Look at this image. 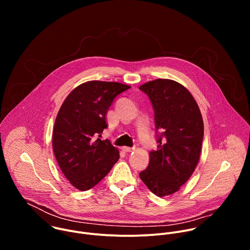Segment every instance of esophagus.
Listing matches in <instances>:
<instances>
[{
    "label": "esophagus",
    "instance_id": "1",
    "mask_svg": "<svg viewBox=\"0 0 250 250\" xmlns=\"http://www.w3.org/2000/svg\"><path fill=\"white\" fill-rule=\"evenodd\" d=\"M123 150H124L125 152H131V151L134 150V148H133V147H126V146H124V147H123Z\"/></svg>",
    "mask_w": 250,
    "mask_h": 250
}]
</instances>
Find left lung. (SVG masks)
I'll return each instance as SVG.
<instances>
[{
  "instance_id": "left-lung-1",
  "label": "left lung",
  "mask_w": 250,
  "mask_h": 250,
  "mask_svg": "<svg viewBox=\"0 0 250 250\" xmlns=\"http://www.w3.org/2000/svg\"><path fill=\"white\" fill-rule=\"evenodd\" d=\"M139 89L152 104L158 142L139 177L153 194L164 197L179 190L197 167L204 123L194 97L180 83L156 79Z\"/></svg>"
}]
</instances>
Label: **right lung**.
I'll return each instance as SVG.
<instances>
[{"label": "right lung", "instance_id": "1", "mask_svg": "<svg viewBox=\"0 0 250 250\" xmlns=\"http://www.w3.org/2000/svg\"><path fill=\"white\" fill-rule=\"evenodd\" d=\"M130 86L89 81L71 92L57 114L52 146L57 163L70 184L80 191L97 185L119 160L110 140H101L108 127L105 115L115 98Z\"/></svg>", "mask_w": 250, "mask_h": 250}]
</instances>
